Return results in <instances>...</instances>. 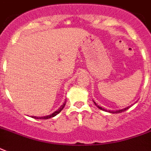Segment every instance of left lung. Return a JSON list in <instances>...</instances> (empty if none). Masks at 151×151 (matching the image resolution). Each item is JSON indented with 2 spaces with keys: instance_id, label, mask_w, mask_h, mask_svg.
<instances>
[{
  "instance_id": "1",
  "label": "left lung",
  "mask_w": 151,
  "mask_h": 151,
  "mask_svg": "<svg viewBox=\"0 0 151 151\" xmlns=\"http://www.w3.org/2000/svg\"><path fill=\"white\" fill-rule=\"evenodd\" d=\"M94 103H95V104H96V105L97 106V104L96 103H95V102H94ZM98 106V107H99V109H100V110H105V111H106V110L105 109H104V108L101 107V106ZM129 107H130V106H128V107L124 108V109H122V110H116V111H110V110H109V112H110V113H116V114H117V113H122V112H124V111H125V110H128V109H129Z\"/></svg>"
}]
</instances>
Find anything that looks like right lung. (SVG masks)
<instances>
[{
	"instance_id": "1",
	"label": "right lung",
	"mask_w": 151,
	"mask_h": 151,
	"mask_svg": "<svg viewBox=\"0 0 151 151\" xmlns=\"http://www.w3.org/2000/svg\"><path fill=\"white\" fill-rule=\"evenodd\" d=\"M65 105H66V102L63 104V105L60 106V107L58 109V110H56V111H55L54 113H52V114L50 115H48V116H45V117H34V118H35V119H48V118H51V117H55V116H56L58 114H59V113L61 112V110H63L64 108V106H65Z\"/></svg>"
}]
</instances>
